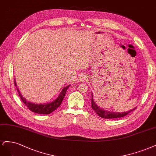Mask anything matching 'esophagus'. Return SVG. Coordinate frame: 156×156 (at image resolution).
I'll return each instance as SVG.
<instances>
[{"mask_svg": "<svg viewBox=\"0 0 156 156\" xmlns=\"http://www.w3.org/2000/svg\"><path fill=\"white\" fill-rule=\"evenodd\" d=\"M87 79V75L85 74H81L79 76V80L80 82H84Z\"/></svg>", "mask_w": 156, "mask_h": 156, "instance_id": "1", "label": "esophagus"}]
</instances>
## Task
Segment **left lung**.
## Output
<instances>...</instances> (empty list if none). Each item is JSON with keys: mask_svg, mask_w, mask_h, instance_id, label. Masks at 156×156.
Returning a JSON list of instances; mask_svg holds the SVG:
<instances>
[{"mask_svg": "<svg viewBox=\"0 0 156 156\" xmlns=\"http://www.w3.org/2000/svg\"><path fill=\"white\" fill-rule=\"evenodd\" d=\"M91 108L94 111L96 112V113L98 115L99 117L104 119H117V118L123 117L136 109V108H135L131 110H129L128 112H122V113H116V112L106 111V110L98 107L96 104V103L94 102L93 100V93H91Z\"/></svg>", "mask_w": 156, "mask_h": 156, "instance_id": "1", "label": "left lung"}]
</instances>
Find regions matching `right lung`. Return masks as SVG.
I'll return each instance as SVG.
<instances>
[{"instance_id": "add662e5", "label": "right lung", "mask_w": 156, "mask_h": 156, "mask_svg": "<svg viewBox=\"0 0 156 156\" xmlns=\"http://www.w3.org/2000/svg\"><path fill=\"white\" fill-rule=\"evenodd\" d=\"M14 83H15V85H16L17 87L16 80H14ZM69 86H70V85L64 87L62 89L61 93H60L58 97L56 99H55L54 101H52L51 102H49V103H47V104H34V103H32L29 101H27V100L22 96L21 93H20V91H19V89L17 87V91H18L20 98H21L23 103L26 105V106L30 110V111H32L34 113H38V114L47 115V114H50L51 113L53 112L54 110H56L59 106V105H61L63 100L65 97V93H66L67 90L68 89Z\"/></svg>"}]
</instances>
